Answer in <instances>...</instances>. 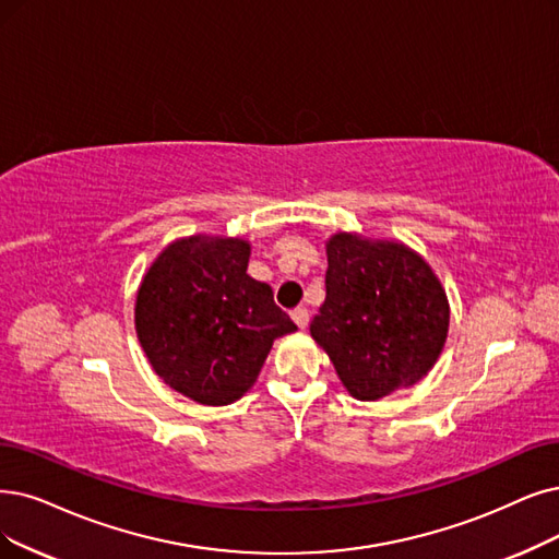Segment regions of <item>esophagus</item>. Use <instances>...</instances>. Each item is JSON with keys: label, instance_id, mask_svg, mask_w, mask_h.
I'll return each mask as SVG.
<instances>
[{"label": "esophagus", "instance_id": "esophagus-1", "mask_svg": "<svg viewBox=\"0 0 559 559\" xmlns=\"http://www.w3.org/2000/svg\"><path fill=\"white\" fill-rule=\"evenodd\" d=\"M292 319H294V323H296L300 330H305L307 323H309V311H307V307H296V309L292 311Z\"/></svg>", "mask_w": 559, "mask_h": 559}]
</instances>
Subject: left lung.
<instances>
[{"label":"left lung","instance_id":"obj_1","mask_svg":"<svg viewBox=\"0 0 559 559\" xmlns=\"http://www.w3.org/2000/svg\"><path fill=\"white\" fill-rule=\"evenodd\" d=\"M325 254V300L309 332L346 392L376 401L419 383L450 332L433 267L404 242L355 231L332 234Z\"/></svg>","mask_w":559,"mask_h":559}]
</instances>
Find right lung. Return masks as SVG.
<instances>
[{
    "label": "right lung",
    "instance_id": "1",
    "mask_svg": "<svg viewBox=\"0 0 559 559\" xmlns=\"http://www.w3.org/2000/svg\"><path fill=\"white\" fill-rule=\"evenodd\" d=\"M250 252L242 238H176L138 288L135 330L153 371L202 406L238 401L273 342L298 330L273 288L248 275Z\"/></svg>",
    "mask_w": 559,
    "mask_h": 559
}]
</instances>
